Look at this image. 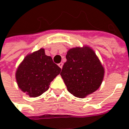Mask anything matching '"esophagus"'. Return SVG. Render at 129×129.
Segmentation results:
<instances>
[{"label":"esophagus","mask_w":129,"mask_h":129,"mask_svg":"<svg viewBox=\"0 0 129 129\" xmlns=\"http://www.w3.org/2000/svg\"><path fill=\"white\" fill-rule=\"evenodd\" d=\"M58 66H59V68L61 69V68H62V67H63V63H62V62L59 63V64H58Z\"/></svg>","instance_id":"esophagus-1"}]
</instances>
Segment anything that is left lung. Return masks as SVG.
Wrapping results in <instances>:
<instances>
[{"mask_svg":"<svg viewBox=\"0 0 129 129\" xmlns=\"http://www.w3.org/2000/svg\"><path fill=\"white\" fill-rule=\"evenodd\" d=\"M66 59L60 75L70 93L83 99L100 88L105 68L91 46L69 48Z\"/></svg>","mask_w":129,"mask_h":129,"instance_id":"8db88e82","label":"left lung"}]
</instances>
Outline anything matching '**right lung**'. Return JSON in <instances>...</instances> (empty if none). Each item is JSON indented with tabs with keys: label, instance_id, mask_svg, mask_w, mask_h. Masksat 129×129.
Returning a JSON list of instances; mask_svg holds the SVG:
<instances>
[{
	"label": "right lung",
	"instance_id": "1",
	"mask_svg": "<svg viewBox=\"0 0 129 129\" xmlns=\"http://www.w3.org/2000/svg\"><path fill=\"white\" fill-rule=\"evenodd\" d=\"M60 72L61 68L41 48L24 58L16 69L15 78L21 91L30 97H38L48 90Z\"/></svg>",
	"mask_w": 129,
	"mask_h": 129
}]
</instances>
